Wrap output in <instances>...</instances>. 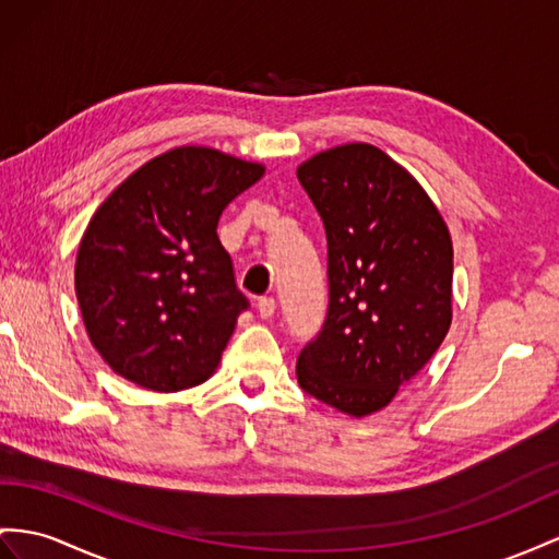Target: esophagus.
Instances as JSON below:
<instances>
[{
    "instance_id": "1",
    "label": "esophagus",
    "mask_w": 559,
    "mask_h": 559,
    "mask_svg": "<svg viewBox=\"0 0 559 559\" xmlns=\"http://www.w3.org/2000/svg\"><path fill=\"white\" fill-rule=\"evenodd\" d=\"M274 311H276V299L274 297L257 299V317H260L262 321H269L271 317H274Z\"/></svg>"
}]
</instances>
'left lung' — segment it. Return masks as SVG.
Instances as JSON below:
<instances>
[{"label":"left lung","mask_w":559,"mask_h":559,"mask_svg":"<svg viewBox=\"0 0 559 559\" xmlns=\"http://www.w3.org/2000/svg\"><path fill=\"white\" fill-rule=\"evenodd\" d=\"M297 179L328 238V313L297 356V382L347 416H370L449 333V228L423 186L370 143L317 153Z\"/></svg>","instance_id":"obj_1"}]
</instances>
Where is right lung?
<instances>
[{
  "instance_id": "1",
  "label": "right lung",
  "mask_w": 559,
  "mask_h": 559,
  "mask_svg": "<svg viewBox=\"0 0 559 559\" xmlns=\"http://www.w3.org/2000/svg\"><path fill=\"white\" fill-rule=\"evenodd\" d=\"M262 175L257 163L181 146L141 165L94 212L75 293L92 345L118 376L179 392L214 373L250 307L217 224Z\"/></svg>"
}]
</instances>
